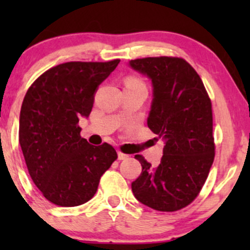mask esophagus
I'll use <instances>...</instances> for the list:
<instances>
[{
  "mask_svg": "<svg viewBox=\"0 0 250 250\" xmlns=\"http://www.w3.org/2000/svg\"><path fill=\"white\" fill-rule=\"evenodd\" d=\"M117 157H118V160H120V161H123V160H127V158L129 157V156L125 155V153L118 152V153H117Z\"/></svg>",
  "mask_w": 250,
  "mask_h": 250,
  "instance_id": "obj_1",
  "label": "esophagus"
}]
</instances>
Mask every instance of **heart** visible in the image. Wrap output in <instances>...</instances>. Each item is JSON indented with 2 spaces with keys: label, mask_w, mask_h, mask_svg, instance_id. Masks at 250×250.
Returning <instances> with one entry per match:
<instances>
[{
  "label": "heart",
  "mask_w": 250,
  "mask_h": 250,
  "mask_svg": "<svg viewBox=\"0 0 250 250\" xmlns=\"http://www.w3.org/2000/svg\"><path fill=\"white\" fill-rule=\"evenodd\" d=\"M127 83H141V82L138 80H134V78H130V80L127 81Z\"/></svg>",
  "instance_id": "obj_1"
}]
</instances>
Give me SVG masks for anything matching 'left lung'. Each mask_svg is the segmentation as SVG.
<instances>
[{
  "label": "left lung",
  "instance_id": "left-lung-1",
  "mask_svg": "<svg viewBox=\"0 0 250 250\" xmlns=\"http://www.w3.org/2000/svg\"><path fill=\"white\" fill-rule=\"evenodd\" d=\"M129 66L150 78L147 127L166 140L157 168L135 156L143 169L132 183L133 195L156 210H179L197 197L213 165L210 99L195 69L180 58H143Z\"/></svg>",
  "mask_w": 250,
  "mask_h": 250
}]
</instances>
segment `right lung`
<instances>
[{
  "label": "right lung",
  "mask_w": 250,
  "mask_h": 250,
  "mask_svg": "<svg viewBox=\"0 0 250 250\" xmlns=\"http://www.w3.org/2000/svg\"><path fill=\"white\" fill-rule=\"evenodd\" d=\"M120 60L70 62L47 70L26 92L19 117V143L35 185L60 207L83 204L95 195L100 178L117 158L109 144L81 138L98 87Z\"/></svg>",
  "instance_id": "right-lung-1"
}]
</instances>
